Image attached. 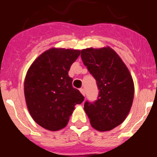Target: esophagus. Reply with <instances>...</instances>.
<instances>
[{
    "label": "esophagus",
    "instance_id": "obj_1",
    "mask_svg": "<svg viewBox=\"0 0 157 157\" xmlns=\"http://www.w3.org/2000/svg\"><path fill=\"white\" fill-rule=\"evenodd\" d=\"M80 90V92H81V94H82L83 96H85V90H84V89L81 88V89H80V90Z\"/></svg>",
    "mask_w": 157,
    "mask_h": 157
}]
</instances>
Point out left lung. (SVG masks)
<instances>
[{"instance_id": "obj_1", "label": "left lung", "mask_w": 157, "mask_h": 157, "mask_svg": "<svg viewBox=\"0 0 157 157\" xmlns=\"http://www.w3.org/2000/svg\"><path fill=\"white\" fill-rule=\"evenodd\" d=\"M85 66L97 81L99 94L84 110L90 124L98 131H108L120 125L130 112L134 86L128 68L110 47L88 48L81 51Z\"/></svg>"}]
</instances>
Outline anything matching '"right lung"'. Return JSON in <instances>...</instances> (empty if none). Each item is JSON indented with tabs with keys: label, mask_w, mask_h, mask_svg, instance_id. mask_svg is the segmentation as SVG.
<instances>
[{
	"label": "right lung",
	"mask_w": 157,
	"mask_h": 157,
	"mask_svg": "<svg viewBox=\"0 0 157 157\" xmlns=\"http://www.w3.org/2000/svg\"><path fill=\"white\" fill-rule=\"evenodd\" d=\"M79 55L76 49L52 48L41 54L27 71L26 103L33 120L43 128L51 131L64 128L75 106L84 101L68 75Z\"/></svg>",
	"instance_id": "obj_1"
}]
</instances>
